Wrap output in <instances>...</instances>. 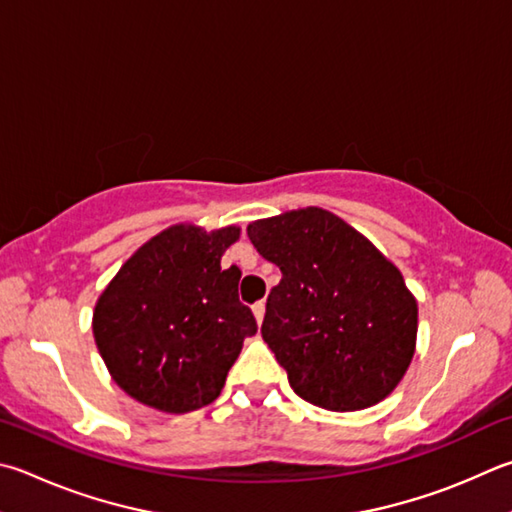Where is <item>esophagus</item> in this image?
I'll return each instance as SVG.
<instances>
[{"label": "esophagus", "instance_id": "obj_1", "mask_svg": "<svg viewBox=\"0 0 512 512\" xmlns=\"http://www.w3.org/2000/svg\"><path fill=\"white\" fill-rule=\"evenodd\" d=\"M253 313H255L257 324H262V322H264V313H266V304H264V302H257V304L253 306Z\"/></svg>", "mask_w": 512, "mask_h": 512}]
</instances>
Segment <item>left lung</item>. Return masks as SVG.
<instances>
[{
    "instance_id": "1",
    "label": "left lung",
    "mask_w": 512,
    "mask_h": 512,
    "mask_svg": "<svg viewBox=\"0 0 512 512\" xmlns=\"http://www.w3.org/2000/svg\"><path fill=\"white\" fill-rule=\"evenodd\" d=\"M248 237L282 271L266 300L262 338L293 392L331 412L365 410L392 394L418 329L401 271L322 208L253 221Z\"/></svg>"
}]
</instances>
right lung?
Wrapping results in <instances>:
<instances>
[{"label":"right lung","instance_id":"add662e5","mask_svg":"<svg viewBox=\"0 0 512 512\" xmlns=\"http://www.w3.org/2000/svg\"><path fill=\"white\" fill-rule=\"evenodd\" d=\"M239 228L172 226L143 244L102 291L94 338L118 387L154 410L215 401L257 322L239 302L241 271H221Z\"/></svg>","mask_w":512,"mask_h":512}]
</instances>
